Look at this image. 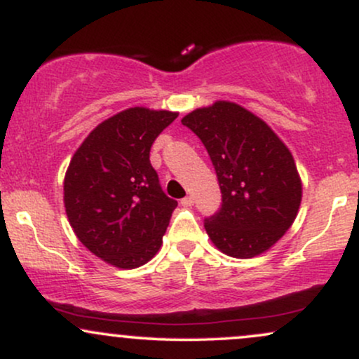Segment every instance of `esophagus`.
I'll return each mask as SVG.
<instances>
[{"instance_id": "1", "label": "esophagus", "mask_w": 359, "mask_h": 359, "mask_svg": "<svg viewBox=\"0 0 359 359\" xmlns=\"http://www.w3.org/2000/svg\"><path fill=\"white\" fill-rule=\"evenodd\" d=\"M180 204H182L184 208H191V205L194 204V197H192V196H187V197H184V199L180 201Z\"/></svg>"}]
</instances>
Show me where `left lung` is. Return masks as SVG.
Wrapping results in <instances>:
<instances>
[{
  "label": "left lung",
  "instance_id": "obj_1",
  "mask_svg": "<svg viewBox=\"0 0 359 359\" xmlns=\"http://www.w3.org/2000/svg\"><path fill=\"white\" fill-rule=\"evenodd\" d=\"M182 125L204 143L222 194L221 211L204 228L233 258L269 251L297 217L302 180L285 143L243 106L216 101L185 114Z\"/></svg>",
  "mask_w": 359,
  "mask_h": 359
}]
</instances>
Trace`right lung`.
<instances>
[{"mask_svg": "<svg viewBox=\"0 0 359 359\" xmlns=\"http://www.w3.org/2000/svg\"><path fill=\"white\" fill-rule=\"evenodd\" d=\"M179 113L135 106L100 123L72 155L64 205L77 240L116 269H138L158 253L177 201L150 163L155 138Z\"/></svg>", "mask_w": 359, "mask_h": 359, "instance_id": "add662e5", "label": "right lung"}]
</instances>
